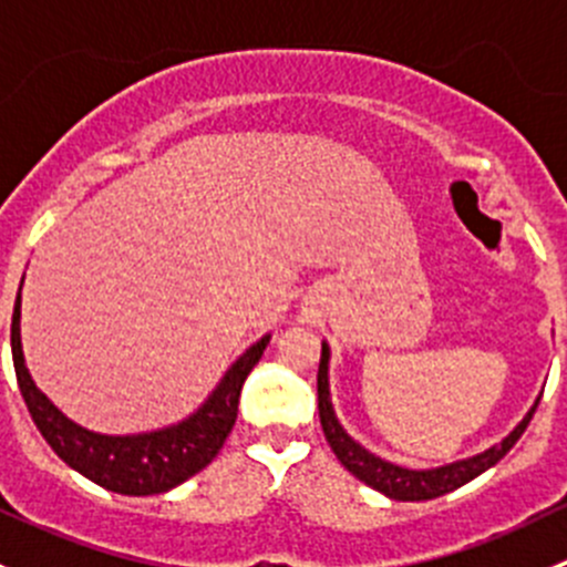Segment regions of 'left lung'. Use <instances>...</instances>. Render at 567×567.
Listing matches in <instances>:
<instances>
[{
  "mask_svg": "<svg viewBox=\"0 0 567 567\" xmlns=\"http://www.w3.org/2000/svg\"><path fill=\"white\" fill-rule=\"evenodd\" d=\"M329 359H331V348L323 342V351H320V368H318V414H320V425H323V433H326V442H329V447L334 450L337 461H340L353 477L362 480L364 485H370V488L381 491V494L398 502L436 499V496L450 494V491L466 485L468 480L488 472V468L496 466V463L505 458V455L513 450V444L522 439V433L527 431L532 414H535L537 403H540V398H537L535 405L524 414V420L518 422V425L513 427L499 444L472 455V458L444 463V466H436V468H405V466H398V463L379 458V455L370 453V450H364L362 444H359L357 439L348 436L346 427L340 425V420H337L334 414V405H331Z\"/></svg>",
  "mask_w": 567,
  "mask_h": 567,
  "instance_id": "1",
  "label": "left lung"
}]
</instances>
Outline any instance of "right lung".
<instances>
[{"mask_svg": "<svg viewBox=\"0 0 567 567\" xmlns=\"http://www.w3.org/2000/svg\"><path fill=\"white\" fill-rule=\"evenodd\" d=\"M24 285V279H21ZM271 334L260 337L249 346L236 362L230 364L216 390L205 398L194 414L175 425L158 427L147 433H128V436H109L68 420L32 381L27 370L24 351H21V288L16 296L13 323H10V348H13V368L19 379V390L24 403L35 420L38 431L51 444L56 455L99 483L101 488L125 496H151L173 491L175 485L186 483L188 477L208 466L219 455L221 444L230 436L238 416V398L262 351H266Z\"/></svg>", "mask_w": 567, "mask_h": 567, "instance_id": "add662e5", "label": "right lung"}]
</instances>
